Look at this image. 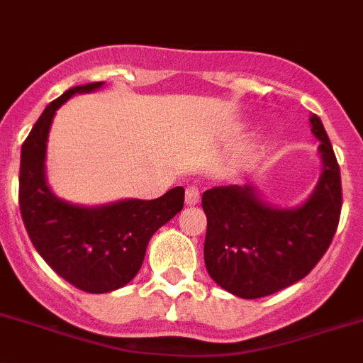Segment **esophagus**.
<instances>
[{
    "mask_svg": "<svg viewBox=\"0 0 363 363\" xmlns=\"http://www.w3.org/2000/svg\"><path fill=\"white\" fill-rule=\"evenodd\" d=\"M201 199V191L195 184L188 186L186 188V204H197Z\"/></svg>",
    "mask_w": 363,
    "mask_h": 363,
    "instance_id": "obj_1",
    "label": "esophagus"
}]
</instances>
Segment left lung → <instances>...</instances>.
Returning <instances> with one entry per match:
<instances>
[{
  "mask_svg": "<svg viewBox=\"0 0 363 363\" xmlns=\"http://www.w3.org/2000/svg\"><path fill=\"white\" fill-rule=\"evenodd\" d=\"M308 121L321 143L323 173L303 206L276 210L250 186H217L203 194L206 270L239 298H263L303 279L336 234L343 203L340 166L320 116Z\"/></svg>",
  "mask_w": 363,
  "mask_h": 363,
  "instance_id": "obj_1",
  "label": "left lung"
}]
</instances>
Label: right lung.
Listing matches in <instances>:
<instances>
[{"mask_svg":"<svg viewBox=\"0 0 363 363\" xmlns=\"http://www.w3.org/2000/svg\"><path fill=\"white\" fill-rule=\"evenodd\" d=\"M102 82L78 86L52 100L21 146L20 212L38 254L60 277L80 291L104 294L124 286L143 267L151 235L184 206L177 186L153 201H122L80 208L56 199L43 173L47 135L56 109L74 93L99 89Z\"/></svg>","mask_w":363,"mask_h":363,"instance_id":"right-lung-1","label":"right lung"}]
</instances>
